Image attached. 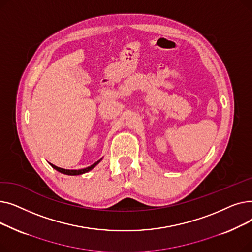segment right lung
<instances>
[{"label": "right lung", "mask_w": 252, "mask_h": 252, "mask_svg": "<svg viewBox=\"0 0 252 252\" xmlns=\"http://www.w3.org/2000/svg\"><path fill=\"white\" fill-rule=\"evenodd\" d=\"M100 161H101V159L98 160L97 162H95L94 164H92L91 166H88V167L83 168V169H65V168L58 167V166H56V165H54V164H52V163H50V164H51V166H52L53 168H55L56 170H58L59 173H61V174L68 175V176H77V175H83V174H85V173H88V171H90L91 169L94 168Z\"/></svg>", "instance_id": "right-lung-1"}]
</instances>
